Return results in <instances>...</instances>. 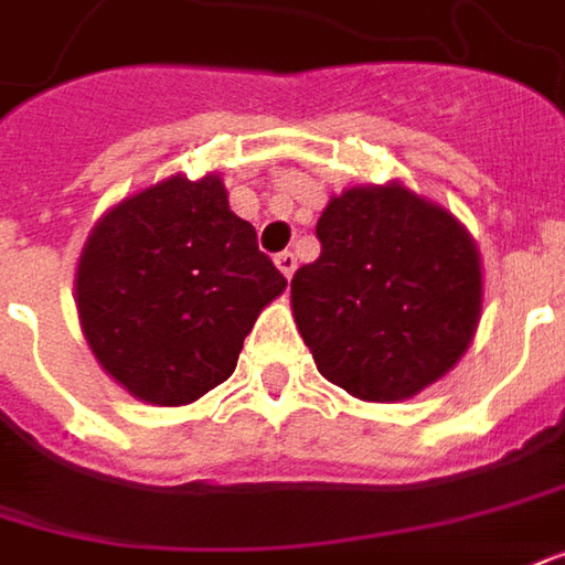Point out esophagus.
<instances>
[{
  "instance_id": "obj_1",
  "label": "esophagus",
  "mask_w": 565,
  "mask_h": 565,
  "mask_svg": "<svg viewBox=\"0 0 565 565\" xmlns=\"http://www.w3.org/2000/svg\"><path fill=\"white\" fill-rule=\"evenodd\" d=\"M275 266L281 268L284 278H294V271H297V256L290 250L278 253V256H275Z\"/></svg>"
}]
</instances>
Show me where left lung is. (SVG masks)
Returning <instances> with one entry per match:
<instances>
[{
	"mask_svg": "<svg viewBox=\"0 0 565 565\" xmlns=\"http://www.w3.org/2000/svg\"><path fill=\"white\" fill-rule=\"evenodd\" d=\"M315 234L290 309L321 377L362 402L443 380L482 315V259L458 216L395 179L333 194Z\"/></svg>",
	"mask_w": 565,
	"mask_h": 565,
	"instance_id": "1",
	"label": "left lung"
}]
</instances>
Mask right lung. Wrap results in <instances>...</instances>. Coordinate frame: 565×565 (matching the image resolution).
Listing matches in <instances>:
<instances>
[{
	"instance_id": "1",
	"label": "right lung",
	"mask_w": 565,
	"mask_h": 565,
	"mask_svg": "<svg viewBox=\"0 0 565 565\" xmlns=\"http://www.w3.org/2000/svg\"><path fill=\"white\" fill-rule=\"evenodd\" d=\"M284 287L218 172H175L114 203L73 275L95 362L157 408L191 405L232 377L244 337Z\"/></svg>"
}]
</instances>
